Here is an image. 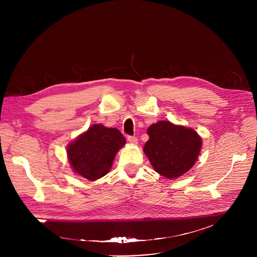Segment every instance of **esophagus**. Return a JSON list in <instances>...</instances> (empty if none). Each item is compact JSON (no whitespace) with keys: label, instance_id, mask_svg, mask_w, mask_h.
<instances>
[{"label":"esophagus","instance_id":"esophagus-1","mask_svg":"<svg viewBox=\"0 0 257 257\" xmlns=\"http://www.w3.org/2000/svg\"><path fill=\"white\" fill-rule=\"evenodd\" d=\"M127 140H128L131 144H137V143H138V139H137V137H135V136H128V137H127Z\"/></svg>","mask_w":257,"mask_h":257}]
</instances>
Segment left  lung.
<instances>
[{"label": "left lung", "mask_w": 257, "mask_h": 257, "mask_svg": "<svg viewBox=\"0 0 257 257\" xmlns=\"http://www.w3.org/2000/svg\"><path fill=\"white\" fill-rule=\"evenodd\" d=\"M148 134L150 139L143 152L157 173L177 179L193 167L202 145L195 130L160 121L149 127Z\"/></svg>", "instance_id": "8db88e82"}]
</instances>
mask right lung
<instances>
[{
  "label": "right lung",
  "mask_w": 257,
  "mask_h": 257,
  "mask_svg": "<svg viewBox=\"0 0 257 257\" xmlns=\"http://www.w3.org/2000/svg\"><path fill=\"white\" fill-rule=\"evenodd\" d=\"M125 143L126 139L118 129L95 124L68 145V160L75 173L95 181L111 170L118 151Z\"/></svg>",
  "instance_id": "add662e5"
}]
</instances>
